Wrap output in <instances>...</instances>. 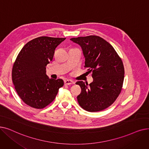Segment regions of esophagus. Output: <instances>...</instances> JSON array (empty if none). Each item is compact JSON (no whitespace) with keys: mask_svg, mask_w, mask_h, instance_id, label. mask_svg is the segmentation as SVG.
<instances>
[{"mask_svg":"<svg viewBox=\"0 0 149 149\" xmlns=\"http://www.w3.org/2000/svg\"><path fill=\"white\" fill-rule=\"evenodd\" d=\"M74 82L71 80H65V85H70V84H74Z\"/></svg>","mask_w":149,"mask_h":149,"instance_id":"34e87169","label":"esophagus"}]
</instances>
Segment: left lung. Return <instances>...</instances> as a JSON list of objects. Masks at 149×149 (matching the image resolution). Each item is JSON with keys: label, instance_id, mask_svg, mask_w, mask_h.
<instances>
[{"label": "left lung", "instance_id": "1", "mask_svg": "<svg viewBox=\"0 0 149 149\" xmlns=\"http://www.w3.org/2000/svg\"><path fill=\"white\" fill-rule=\"evenodd\" d=\"M81 47L84 68L92 72L93 81H77L81 92L77 96L79 105L88 112H98L111 106L122 90L124 68L121 58L113 46L103 38L89 36L70 38Z\"/></svg>", "mask_w": 149, "mask_h": 149}]
</instances>
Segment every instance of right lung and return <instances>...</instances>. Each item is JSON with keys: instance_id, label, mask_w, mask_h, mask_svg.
I'll use <instances>...</instances> for the list:
<instances>
[{"instance_id": "1", "label": "right lung", "mask_w": 149, "mask_h": 149, "mask_svg": "<svg viewBox=\"0 0 149 149\" xmlns=\"http://www.w3.org/2000/svg\"><path fill=\"white\" fill-rule=\"evenodd\" d=\"M66 38L42 36L28 42L19 53L12 69V80L18 95L27 105L43 109L56 98L64 84L62 79H50L46 66L55 49Z\"/></svg>"}]
</instances>
